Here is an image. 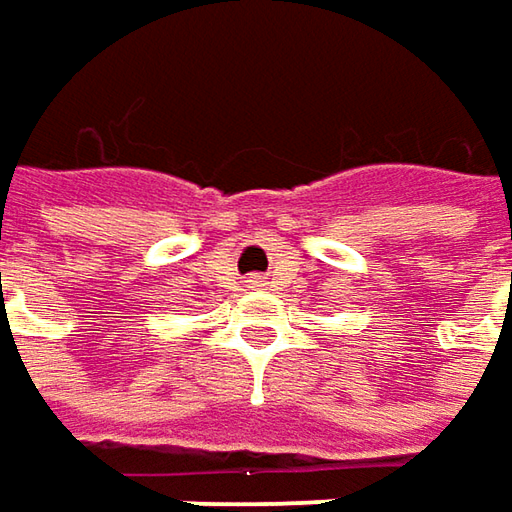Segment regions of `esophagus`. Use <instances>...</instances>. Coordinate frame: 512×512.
Here are the masks:
<instances>
[{
  "label": "esophagus",
  "instance_id": "1",
  "mask_svg": "<svg viewBox=\"0 0 512 512\" xmlns=\"http://www.w3.org/2000/svg\"><path fill=\"white\" fill-rule=\"evenodd\" d=\"M247 282H250L253 287H265V276H250Z\"/></svg>",
  "mask_w": 512,
  "mask_h": 512
}]
</instances>
